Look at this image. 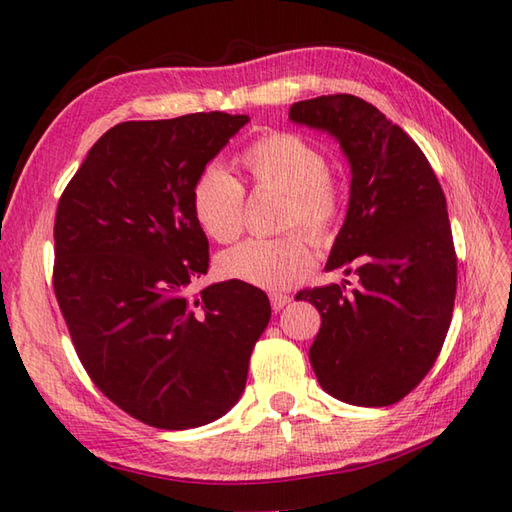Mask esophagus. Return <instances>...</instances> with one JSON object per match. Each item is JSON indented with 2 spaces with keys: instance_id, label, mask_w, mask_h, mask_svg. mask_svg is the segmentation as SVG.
I'll return each instance as SVG.
<instances>
[{
  "instance_id": "esophagus-1",
  "label": "esophagus",
  "mask_w": 512,
  "mask_h": 512,
  "mask_svg": "<svg viewBox=\"0 0 512 512\" xmlns=\"http://www.w3.org/2000/svg\"><path fill=\"white\" fill-rule=\"evenodd\" d=\"M290 301H292V297L284 295V292H273V295H270V306H273L275 312H279L281 308H286Z\"/></svg>"
}]
</instances>
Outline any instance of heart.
Listing matches in <instances>:
<instances>
[{
	"instance_id": "obj_1",
	"label": "heart",
	"mask_w": 512,
	"mask_h": 512,
	"mask_svg": "<svg viewBox=\"0 0 512 512\" xmlns=\"http://www.w3.org/2000/svg\"><path fill=\"white\" fill-rule=\"evenodd\" d=\"M239 165L255 189L286 195L281 228H303L317 242H328L343 215V191L330 176L328 158L308 138L292 132H268L253 140ZM191 213L200 231L215 242H231L242 231L244 189L231 173L211 165L191 187ZM314 266L312 246L301 233L277 239H244L217 257L226 279L284 290L306 277Z\"/></svg>"
}]
</instances>
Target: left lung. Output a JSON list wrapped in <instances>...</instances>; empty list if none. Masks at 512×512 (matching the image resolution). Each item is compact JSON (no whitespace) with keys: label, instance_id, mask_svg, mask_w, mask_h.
<instances>
[{"label":"left lung","instance_id":"1","mask_svg":"<svg viewBox=\"0 0 512 512\" xmlns=\"http://www.w3.org/2000/svg\"><path fill=\"white\" fill-rule=\"evenodd\" d=\"M290 121L330 134L350 162V204L325 270L358 286L301 290L321 312L310 363L330 396L387 407L427 376L449 332L458 259L447 200L420 147L352 94L290 107Z\"/></svg>","mask_w":512,"mask_h":512}]
</instances>
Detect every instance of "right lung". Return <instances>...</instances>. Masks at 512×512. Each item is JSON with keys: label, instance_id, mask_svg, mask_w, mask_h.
<instances>
[{"label": "right lung", "instance_id": "right-lung-1", "mask_svg": "<svg viewBox=\"0 0 512 512\" xmlns=\"http://www.w3.org/2000/svg\"><path fill=\"white\" fill-rule=\"evenodd\" d=\"M250 121L187 114L105 132L65 187L54 220V295L94 385L156 429L209 424L242 396L270 321L264 290L209 270L191 213L200 171Z\"/></svg>", "mask_w": 512, "mask_h": 512}]
</instances>
